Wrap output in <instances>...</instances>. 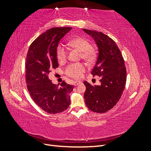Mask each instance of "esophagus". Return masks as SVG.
<instances>
[{
    "label": "esophagus",
    "mask_w": 151,
    "mask_h": 151,
    "mask_svg": "<svg viewBox=\"0 0 151 151\" xmlns=\"http://www.w3.org/2000/svg\"><path fill=\"white\" fill-rule=\"evenodd\" d=\"M81 83V81H75V82H74V85L75 86H78Z\"/></svg>",
    "instance_id": "34e87169"
}]
</instances>
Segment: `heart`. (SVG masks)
<instances>
[{"instance_id":"heart-1","label":"heart","mask_w":151,"mask_h":151,"mask_svg":"<svg viewBox=\"0 0 151 151\" xmlns=\"http://www.w3.org/2000/svg\"><path fill=\"white\" fill-rule=\"evenodd\" d=\"M70 47L76 48L81 52V57L84 60H90L93 58L94 52L91 48V45L88 40L83 38H76L68 42ZM68 55V48L64 45L60 44L57 48V56L60 62L66 60ZM85 71V66L82 63H72L65 70L67 75L74 79H79Z\"/></svg>"}]
</instances>
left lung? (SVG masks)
I'll return each instance as SVG.
<instances>
[{
  "label": "left lung",
  "instance_id": "1",
  "mask_svg": "<svg viewBox=\"0 0 151 151\" xmlns=\"http://www.w3.org/2000/svg\"><path fill=\"white\" fill-rule=\"evenodd\" d=\"M94 40L98 48L96 63L91 71L101 77V84L93 86L87 81L84 94L90 110L103 113L115 106L125 89L127 72L122 53L114 41L101 32L83 29Z\"/></svg>",
  "mask_w": 151,
  "mask_h": 151
}]
</instances>
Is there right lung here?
<instances>
[{"label":"right lung","mask_w":151,"mask_h":151,"mask_svg":"<svg viewBox=\"0 0 151 151\" xmlns=\"http://www.w3.org/2000/svg\"><path fill=\"white\" fill-rule=\"evenodd\" d=\"M72 28H52L32 43L26 60V82L29 94L35 103L50 114L67 109L70 104L69 94L74 86L63 81L54 84L48 75L58 67L57 48L61 39Z\"/></svg>","instance_id":"right-lung-1"}]
</instances>
